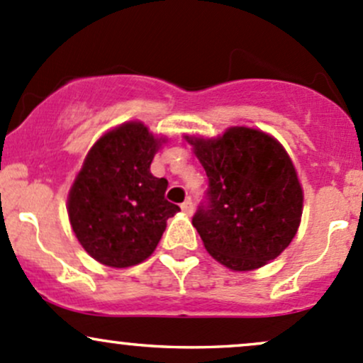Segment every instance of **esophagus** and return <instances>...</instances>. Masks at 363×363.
I'll return each instance as SVG.
<instances>
[{
    "label": "esophagus",
    "instance_id": "obj_1",
    "mask_svg": "<svg viewBox=\"0 0 363 363\" xmlns=\"http://www.w3.org/2000/svg\"><path fill=\"white\" fill-rule=\"evenodd\" d=\"M181 208H182V212H184L186 215H191V213H193V201L186 200V201L181 205Z\"/></svg>",
    "mask_w": 363,
    "mask_h": 363
}]
</instances>
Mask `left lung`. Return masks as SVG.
I'll return each mask as SVG.
<instances>
[{
  "label": "left lung",
  "mask_w": 363,
  "mask_h": 363,
  "mask_svg": "<svg viewBox=\"0 0 363 363\" xmlns=\"http://www.w3.org/2000/svg\"><path fill=\"white\" fill-rule=\"evenodd\" d=\"M188 141L208 177L193 217L206 252L233 270L258 269L279 257L303 212V191L281 143L248 127Z\"/></svg>",
  "instance_id": "1"
}]
</instances>
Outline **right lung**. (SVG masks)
<instances>
[{
  "label": "right lung",
  "mask_w": 363,
  "mask_h": 363,
  "mask_svg": "<svg viewBox=\"0 0 363 363\" xmlns=\"http://www.w3.org/2000/svg\"><path fill=\"white\" fill-rule=\"evenodd\" d=\"M160 139L127 122L94 143L69 193V218L82 248L99 264L138 265L157 248L179 206L165 200L169 182L150 172Z\"/></svg>",
  "instance_id": "1"
}]
</instances>
